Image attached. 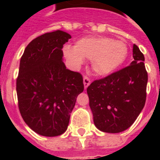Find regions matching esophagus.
I'll return each instance as SVG.
<instances>
[{"mask_svg": "<svg viewBox=\"0 0 160 160\" xmlns=\"http://www.w3.org/2000/svg\"><path fill=\"white\" fill-rule=\"evenodd\" d=\"M84 86H85V89H87V87L90 85V78L87 77V76H84Z\"/></svg>", "mask_w": 160, "mask_h": 160, "instance_id": "obj_1", "label": "esophagus"}]
</instances>
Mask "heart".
I'll list each match as a JSON object with an SVG mask.
<instances>
[{
	"label": "heart",
	"instance_id": "b5f03b06",
	"mask_svg": "<svg viewBox=\"0 0 160 160\" xmlns=\"http://www.w3.org/2000/svg\"><path fill=\"white\" fill-rule=\"evenodd\" d=\"M64 55L75 66H80L84 58L91 60L97 75H108L121 66L128 56V46L123 41L105 36H89L78 40L74 47L65 46Z\"/></svg>",
	"mask_w": 160,
	"mask_h": 160
}]
</instances>
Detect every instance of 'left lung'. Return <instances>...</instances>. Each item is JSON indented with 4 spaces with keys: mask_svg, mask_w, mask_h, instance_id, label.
Returning <instances> with one entry per match:
<instances>
[{
    "mask_svg": "<svg viewBox=\"0 0 160 160\" xmlns=\"http://www.w3.org/2000/svg\"><path fill=\"white\" fill-rule=\"evenodd\" d=\"M131 64L106 77L94 80L87 88L90 107L97 129L119 133L131 126L146 100L148 73L144 56L133 46Z\"/></svg>",
    "mask_w": 160,
    "mask_h": 160,
    "instance_id": "1",
    "label": "left lung"
}]
</instances>
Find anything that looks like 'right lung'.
I'll return each mask as SVG.
<instances>
[{
	"label": "right lung",
	"instance_id": "add662e5",
	"mask_svg": "<svg viewBox=\"0 0 160 160\" xmlns=\"http://www.w3.org/2000/svg\"><path fill=\"white\" fill-rule=\"evenodd\" d=\"M71 38L62 31L49 32L28 44L20 61L16 79L18 107L26 124L43 136L62 134L67 129L83 77L66 69L63 45Z\"/></svg>",
	"mask_w": 160,
	"mask_h": 160
}]
</instances>
